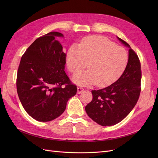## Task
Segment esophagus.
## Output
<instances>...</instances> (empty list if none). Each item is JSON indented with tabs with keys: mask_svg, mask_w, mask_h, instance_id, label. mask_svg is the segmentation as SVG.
I'll use <instances>...</instances> for the list:
<instances>
[{
	"mask_svg": "<svg viewBox=\"0 0 158 158\" xmlns=\"http://www.w3.org/2000/svg\"><path fill=\"white\" fill-rule=\"evenodd\" d=\"M84 88H82V87H78V88H77V93L78 94H81L82 93L83 91H84Z\"/></svg>",
	"mask_w": 158,
	"mask_h": 158,
	"instance_id": "obj_1",
	"label": "esophagus"
}]
</instances>
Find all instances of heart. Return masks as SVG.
Returning <instances> with one entry per match:
<instances>
[{"label":"heart","mask_w":158,"mask_h":158,"mask_svg":"<svg viewBox=\"0 0 158 158\" xmlns=\"http://www.w3.org/2000/svg\"><path fill=\"white\" fill-rule=\"evenodd\" d=\"M127 62L125 49L100 35L87 37L80 45H71L66 55L68 69L73 74L86 67L88 63L89 70L80 72L74 77L76 84L82 85L95 83L99 87L107 86L119 77Z\"/></svg>","instance_id":"obj_1"}]
</instances>
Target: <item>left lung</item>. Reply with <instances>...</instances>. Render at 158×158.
<instances>
[{
  "instance_id": "obj_1",
  "label": "left lung",
  "mask_w": 158,
  "mask_h": 158,
  "mask_svg": "<svg viewBox=\"0 0 158 158\" xmlns=\"http://www.w3.org/2000/svg\"><path fill=\"white\" fill-rule=\"evenodd\" d=\"M128 47V60L125 70L115 82L98 90H92L93 98L85 107L88 115L102 126L120 123L131 113L139 98L141 91L140 62L135 51Z\"/></svg>"
}]
</instances>
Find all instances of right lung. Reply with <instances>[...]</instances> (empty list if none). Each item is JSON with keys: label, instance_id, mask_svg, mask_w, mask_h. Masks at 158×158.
I'll use <instances>...</instances> for the list:
<instances>
[{"label": "right lung", "instance_id": "right-lung-1", "mask_svg": "<svg viewBox=\"0 0 158 158\" xmlns=\"http://www.w3.org/2000/svg\"><path fill=\"white\" fill-rule=\"evenodd\" d=\"M51 31L37 38L22 56L16 88L26 111L35 120L47 122L63 113L68 100L77 92L64 72L66 55Z\"/></svg>", "mask_w": 158, "mask_h": 158}]
</instances>
